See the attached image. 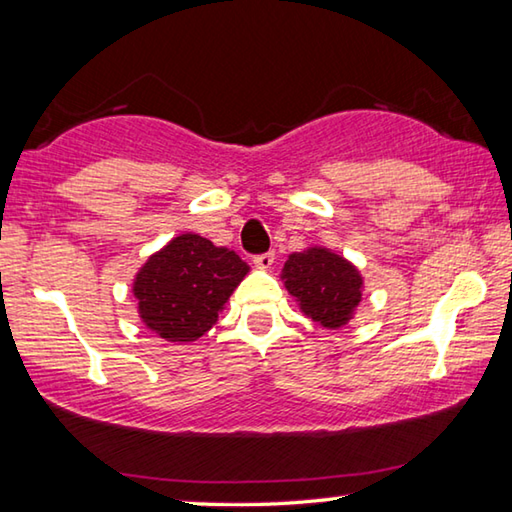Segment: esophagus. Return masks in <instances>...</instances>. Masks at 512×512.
I'll list each match as a JSON object with an SVG mask.
<instances>
[{
	"label": "esophagus",
	"mask_w": 512,
	"mask_h": 512,
	"mask_svg": "<svg viewBox=\"0 0 512 512\" xmlns=\"http://www.w3.org/2000/svg\"><path fill=\"white\" fill-rule=\"evenodd\" d=\"M255 266L257 268H262V271H266V268H271L273 266V262H275V253H264V255H257L255 259Z\"/></svg>",
	"instance_id": "1"
}]
</instances>
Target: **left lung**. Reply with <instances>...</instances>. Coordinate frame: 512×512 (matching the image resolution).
Returning <instances> with one entry per match:
<instances>
[{
    "mask_svg": "<svg viewBox=\"0 0 512 512\" xmlns=\"http://www.w3.org/2000/svg\"><path fill=\"white\" fill-rule=\"evenodd\" d=\"M280 277L302 314L325 329L345 327L361 305V271L350 259L325 246L291 253Z\"/></svg>",
    "mask_w": 512,
    "mask_h": 512,
    "instance_id": "obj_1",
    "label": "left lung"
}]
</instances>
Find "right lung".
Masks as SVG:
<instances>
[{
    "label": "right lung",
    "mask_w": 512,
    "mask_h": 512,
    "mask_svg": "<svg viewBox=\"0 0 512 512\" xmlns=\"http://www.w3.org/2000/svg\"><path fill=\"white\" fill-rule=\"evenodd\" d=\"M250 266L235 250L196 232L173 237L133 277L137 314L155 336L192 343L216 325Z\"/></svg>",
    "instance_id": "add662e5"
}]
</instances>
